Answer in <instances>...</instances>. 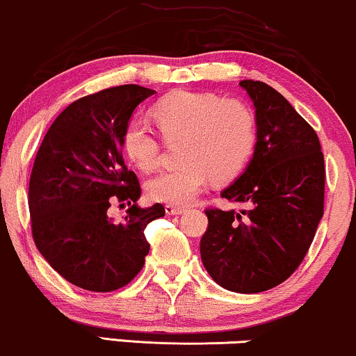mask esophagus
Listing matches in <instances>:
<instances>
[{
    "mask_svg": "<svg viewBox=\"0 0 356 356\" xmlns=\"http://www.w3.org/2000/svg\"><path fill=\"white\" fill-rule=\"evenodd\" d=\"M184 212H186V207H184V205H174V204L165 205L167 216H179V213H184Z\"/></svg>",
    "mask_w": 356,
    "mask_h": 356,
    "instance_id": "obj_1",
    "label": "esophagus"
}]
</instances>
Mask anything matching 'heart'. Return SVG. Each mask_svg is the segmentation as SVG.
Returning a JSON list of instances; mask_svg holds the SVG:
<instances>
[{"label":"heart","instance_id":"obj_1","mask_svg":"<svg viewBox=\"0 0 356 356\" xmlns=\"http://www.w3.org/2000/svg\"><path fill=\"white\" fill-rule=\"evenodd\" d=\"M154 121L167 143L181 139V165L149 179L145 191L152 200L189 204L209 179L229 182L242 172L257 140L255 115L245 102L222 99L212 92L175 91L152 108ZM122 149L140 170L159 165V136L140 119H131L122 132Z\"/></svg>","mask_w":356,"mask_h":356}]
</instances>
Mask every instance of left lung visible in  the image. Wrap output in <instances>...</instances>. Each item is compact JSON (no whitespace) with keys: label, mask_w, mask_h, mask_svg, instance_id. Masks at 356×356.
Here are the masks:
<instances>
[{"label":"left lung","mask_w":356,"mask_h":356,"mask_svg":"<svg viewBox=\"0 0 356 356\" xmlns=\"http://www.w3.org/2000/svg\"><path fill=\"white\" fill-rule=\"evenodd\" d=\"M238 84L254 102L257 143L247 169L220 195L247 209L205 211L200 257L225 290L259 293L305 259L323 217L325 162L314 127L280 92L262 81Z\"/></svg>","instance_id":"1"}]
</instances>
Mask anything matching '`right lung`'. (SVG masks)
<instances>
[{"instance_id":"add662e5","label":"right lung","mask_w":356,"mask_h":356,"mask_svg":"<svg viewBox=\"0 0 356 356\" xmlns=\"http://www.w3.org/2000/svg\"><path fill=\"white\" fill-rule=\"evenodd\" d=\"M154 89L124 84L81 97L51 124L29 179L31 232L59 275L89 292H113L144 267V229L164 205L140 209L137 175L122 159V132ZM114 200L131 205L122 222L107 217Z\"/></svg>"}]
</instances>
